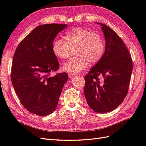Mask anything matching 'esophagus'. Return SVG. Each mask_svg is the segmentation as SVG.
Here are the masks:
<instances>
[{
	"instance_id": "1",
	"label": "esophagus",
	"mask_w": 146,
	"mask_h": 146,
	"mask_svg": "<svg viewBox=\"0 0 146 146\" xmlns=\"http://www.w3.org/2000/svg\"><path fill=\"white\" fill-rule=\"evenodd\" d=\"M68 76H69V77L70 78H74L75 77H76V75L74 74H72V73H69L68 74Z\"/></svg>"
}]
</instances>
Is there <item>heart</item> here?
Here are the masks:
<instances>
[{
    "instance_id": "heart-1",
    "label": "heart",
    "mask_w": 146,
    "mask_h": 146,
    "mask_svg": "<svg viewBox=\"0 0 146 146\" xmlns=\"http://www.w3.org/2000/svg\"><path fill=\"white\" fill-rule=\"evenodd\" d=\"M66 41L57 39L54 41L52 50L60 59H68L75 49L74 58L65 63L64 71L79 73L86 69L89 63L96 64L100 61L105 52V42L99 34L80 27L74 28L66 33Z\"/></svg>"
}]
</instances>
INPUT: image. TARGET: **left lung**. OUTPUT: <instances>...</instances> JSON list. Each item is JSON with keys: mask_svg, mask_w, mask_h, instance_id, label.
<instances>
[{"mask_svg": "<svg viewBox=\"0 0 146 146\" xmlns=\"http://www.w3.org/2000/svg\"><path fill=\"white\" fill-rule=\"evenodd\" d=\"M98 24L104 33L105 50L100 61L85 76L84 94L92 110L105 113L116 108L127 96L133 63L122 39L108 26Z\"/></svg>", "mask_w": 146, "mask_h": 146, "instance_id": "left-lung-1", "label": "left lung"}]
</instances>
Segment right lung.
Segmentation results:
<instances>
[{
  "instance_id": "right-lung-1",
  "label": "right lung",
  "mask_w": 146,
  "mask_h": 146,
  "mask_svg": "<svg viewBox=\"0 0 146 146\" xmlns=\"http://www.w3.org/2000/svg\"><path fill=\"white\" fill-rule=\"evenodd\" d=\"M66 24L39 25L21 41L13 56L11 79L21 104L30 113L45 116L55 111L68 75L52 50L56 35Z\"/></svg>"
}]
</instances>
